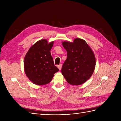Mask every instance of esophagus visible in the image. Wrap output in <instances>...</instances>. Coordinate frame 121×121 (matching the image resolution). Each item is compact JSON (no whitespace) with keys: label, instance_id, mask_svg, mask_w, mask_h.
<instances>
[{"label":"esophagus","instance_id":"34e87169","mask_svg":"<svg viewBox=\"0 0 121 121\" xmlns=\"http://www.w3.org/2000/svg\"><path fill=\"white\" fill-rule=\"evenodd\" d=\"M61 67H62V65L61 64H60V65H57V68H58V69H60H60H61Z\"/></svg>","mask_w":121,"mask_h":121}]
</instances>
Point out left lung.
Wrapping results in <instances>:
<instances>
[{
  "mask_svg": "<svg viewBox=\"0 0 121 121\" xmlns=\"http://www.w3.org/2000/svg\"><path fill=\"white\" fill-rule=\"evenodd\" d=\"M62 45L67 52L62 74L71 85H81L93 73L96 65L94 53L85 40L79 38L73 42L63 41Z\"/></svg>",
  "mask_w": 121,
  "mask_h": 121,
  "instance_id": "obj_1",
  "label": "left lung"
}]
</instances>
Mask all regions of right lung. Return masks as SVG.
<instances>
[{
  "label": "right lung",
  "instance_id": "1",
  "mask_svg": "<svg viewBox=\"0 0 121 121\" xmlns=\"http://www.w3.org/2000/svg\"><path fill=\"white\" fill-rule=\"evenodd\" d=\"M53 41L48 43L45 39L40 40L29 48L24 58V68L26 75L36 85L49 83L54 74L59 71L54 65L50 50Z\"/></svg>",
  "mask_w": 121,
  "mask_h": 121
}]
</instances>
